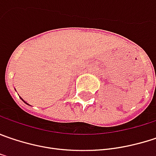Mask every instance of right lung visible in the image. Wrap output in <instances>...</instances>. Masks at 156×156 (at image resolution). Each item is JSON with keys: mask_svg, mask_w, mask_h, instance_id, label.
<instances>
[{"mask_svg": "<svg viewBox=\"0 0 156 156\" xmlns=\"http://www.w3.org/2000/svg\"><path fill=\"white\" fill-rule=\"evenodd\" d=\"M20 98H21V97H20ZM21 100H22V101H23V102H24V103H26V104H27V105H29V104H28V103H27V102H25V101H23V99H22V98H21Z\"/></svg>", "mask_w": 156, "mask_h": 156, "instance_id": "right-lung-1", "label": "right lung"}]
</instances>
